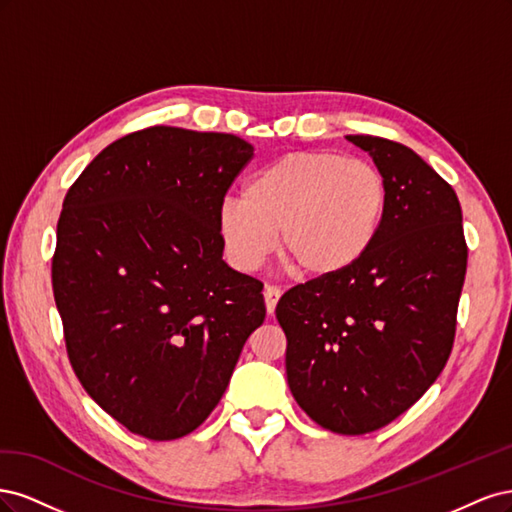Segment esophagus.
Wrapping results in <instances>:
<instances>
[{
	"mask_svg": "<svg viewBox=\"0 0 512 512\" xmlns=\"http://www.w3.org/2000/svg\"><path fill=\"white\" fill-rule=\"evenodd\" d=\"M262 294H265L267 314H273V312H275V305H277V301H280V297H282V290L277 288V286L267 284V286H265V290H262Z\"/></svg>",
	"mask_w": 512,
	"mask_h": 512,
	"instance_id": "34e87169",
	"label": "esophagus"
}]
</instances>
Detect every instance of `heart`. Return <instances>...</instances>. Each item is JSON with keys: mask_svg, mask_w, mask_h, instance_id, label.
Wrapping results in <instances>:
<instances>
[{"mask_svg": "<svg viewBox=\"0 0 512 512\" xmlns=\"http://www.w3.org/2000/svg\"><path fill=\"white\" fill-rule=\"evenodd\" d=\"M389 209V183L365 160L301 151L262 166L241 200H224L218 235L232 265L258 269L277 250L305 277L352 269L376 243Z\"/></svg>", "mask_w": 512, "mask_h": 512, "instance_id": "1", "label": "heart"}]
</instances>
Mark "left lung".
Instances as JSON below:
<instances>
[{
  "instance_id": "8db88e82",
  "label": "left lung",
  "mask_w": 512,
  "mask_h": 512,
  "mask_svg": "<svg viewBox=\"0 0 512 512\" xmlns=\"http://www.w3.org/2000/svg\"><path fill=\"white\" fill-rule=\"evenodd\" d=\"M346 138L389 183L380 235L352 269L290 288L275 316L297 404L320 427L361 436L404 414L444 369L468 247L455 190L421 156Z\"/></svg>"
}]
</instances>
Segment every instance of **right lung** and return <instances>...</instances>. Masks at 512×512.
Returning a JSON list of instances; mask_svg holds the SVG:
<instances>
[{"label": "right lung", "instance_id": "right-lung-1", "mask_svg": "<svg viewBox=\"0 0 512 512\" xmlns=\"http://www.w3.org/2000/svg\"><path fill=\"white\" fill-rule=\"evenodd\" d=\"M252 156L239 136L156 126L100 151L66 194L53 292L70 363L143 438L203 423L265 320L262 284L226 265L218 235Z\"/></svg>", "mask_w": 512, "mask_h": 512}]
</instances>
